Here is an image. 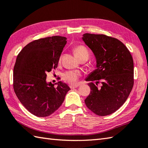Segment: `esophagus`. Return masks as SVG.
<instances>
[{"mask_svg": "<svg viewBox=\"0 0 148 148\" xmlns=\"http://www.w3.org/2000/svg\"><path fill=\"white\" fill-rule=\"evenodd\" d=\"M79 86V84L77 83V84H76V85H71L70 86V88L71 89H74L75 88H77Z\"/></svg>", "mask_w": 148, "mask_h": 148, "instance_id": "esophagus-1", "label": "esophagus"}]
</instances>
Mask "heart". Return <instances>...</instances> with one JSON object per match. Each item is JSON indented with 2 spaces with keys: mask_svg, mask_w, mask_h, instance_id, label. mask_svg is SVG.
Masks as SVG:
<instances>
[{
  "mask_svg": "<svg viewBox=\"0 0 148 148\" xmlns=\"http://www.w3.org/2000/svg\"><path fill=\"white\" fill-rule=\"evenodd\" d=\"M74 53L76 56L79 59H80L83 56H86V55H88L89 56L88 50L83 45H78L75 47ZM79 72L77 71H68L65 72L62 74L63 79L65 82L71 84V85H74L77 82L78 79H79Z\"/></svg>",
  "mask_w": 148,
  "mask_h": 148,
  "instance_id": "heart-1",
  "label": "heart"
}]
</instances>
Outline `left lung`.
Masks as SVG:
<instances>
[{"label": "left lung", "instance_id": "8db88e82", "mask_svg": "<svg viewBox=\"0 0 148 148\" xmlns=\"http://www.w3.org/2000/svg\"><path fill=\"white\" fill-rule=\"evenodd\" d=\"M82 39L93 52L97 63V69L85 79L90 82L86 106L99 116L112 114L125 103L134 86L132 56L125 45L115 38L85 33ZM99 80L102 85L98 88Z\"/></svg>", "mask_w": 148, "mask_h": 148}]
</instances>
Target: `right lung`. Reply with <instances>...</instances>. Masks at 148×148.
Segmentation results:
<instances>
[{
  "instance_id": "obj_1",
  "label": "right lung",
  "mask_w": 148,
  "mask_h": 148,
  "mask_svg": "<svg viewBox=\"0 0 148 148\" xmlns=\"http://www.w3.org/2000/svg\"><path fill=\"white\" fill-rule=\"evenodd\" d=\"M65 37H47L28 43L17 56L13 69V88L27 110L37 117L49 116L62 105L71 88L58 82L47 83V73L57 68Z\"/></svg>"
}]
</instances>
